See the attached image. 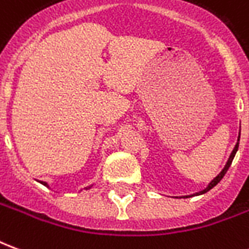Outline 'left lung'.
<instances>
[{
	"label": "left lung",
	"instance_id": "8db88e82",
	"mask_svg": "<svg viewBox=\"0 0 249 249\" xmlns=\"http://www.w3.org/2000/svg\"><path fill=\"white\" fill-rule=\"evenodd\" d=\"M239 139H240V136H239ZM237 148H239V142H237V144H236L235 148H233V151H232V153H231L230 159H228V162H227V165H225V167H224V169H223V171L220 172V175H217V176H216V178H214L213 180H212V181L209 183L208 187L205 188V189H204L203 192H200V195H201V193L208 192L209 189H212V188H213L214 185H216V184L219 183V181H220V180H221V178H224V175H225V173H227V171H228V168L231 167V164H232V161H233V157H235L236 152H237Z\"/></svg>",
	"mask_w": 249,
	"mask_h": 249
}]
</instances>
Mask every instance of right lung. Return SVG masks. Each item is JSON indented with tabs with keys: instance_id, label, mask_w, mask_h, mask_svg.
<instances>
[{
	"instance_id": "add662e5",
	"label": "right lung",
	"mask_w": 249,
	"mask_h": 249,
	"mask_svg": "<svg viewBox=\"0 0 249 249\" xmlns=\"http://www.w3.org/2000/svg\"><path fill=\"white\" fill-rule=\"evenodd\" d=\"M41 183H42V181H41ZM42 184H44V185H46V184H45V183H42Z\"/></svg>"
}]
</instances>
